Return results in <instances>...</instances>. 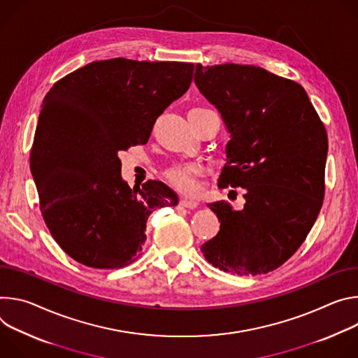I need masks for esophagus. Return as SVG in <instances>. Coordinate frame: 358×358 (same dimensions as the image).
Here are the masks:
<instances>
[{"label":"esophagus","instance_id":"esophagus-1","mask_svg":"<svg viewBox=\"0 0 358 358\" xmlns=\"http://www.w3.org/2000/svg\"><path fill=\"white\" fill-rule=\"evenodd\" d=\"M197 205H199V202H197L196 199H190V197H182L180 199V206H183V208L194 209Z\"/></svg>","mask_w":358,"mask_h":358}]
</instances>
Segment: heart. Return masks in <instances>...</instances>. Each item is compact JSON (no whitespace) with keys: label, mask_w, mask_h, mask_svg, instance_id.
Masks as SVG:
<instances>
[{"label":"heart","mask_w":358,"mask_h":358,"mask_svg":"<svg viewBox=\"0 0 358 358\" xmlns=\"http://www.w3.org/2000/svg\"><path fill=\"white\" fill-rule=\"evenodd\" d=\"M199 173L201 168L197 165H178L166 172V178L175 187L190 193L196 189L194 178Z\"/></svg>","instance_id":"heart-1"}]
</instances>
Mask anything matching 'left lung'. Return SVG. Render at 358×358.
Here are the masks:
<instances>
[{"label": "left lung", "instance_id": "left-lung-1", "mask_svg": "<svg viewBox=\"0 0 358 358\" xmlns=\"http://www.w3.org/2000/svg\"><path fill=\"white\" fill-rule=\"evenodd\" d=\"M194 84L230 134L219 186L245 189L242 210L208 203L220 230L201 250L227 273H268L296 253L320 213L326 128L301 85L260 66L196 64Z\"/></svg>", "mask_w": 358, "mask_h": 358}]
</instances>
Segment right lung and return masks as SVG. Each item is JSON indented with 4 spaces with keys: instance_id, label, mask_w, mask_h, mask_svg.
I'll return each mask as SVG.
<instances>
[{
    "instance_id": "right-lung-1",
    "label": "right lung",
    "mask_w": 358,
    "mask_h": 358,
    "mask_svg": "<svg viewBox=\"0 0 358 358\" xmlns=\"http://www.w3.org/2000/svg\"><path fill=\"white\" fill-rule=\"evenodd\" d=\"M193 64L95 61L45 95L29 155L43 217L59 248L94 268L135 262L146 222L176 193L148 180L131 189L119 153L145 145L159 115L190 87Z\"/></svg>"
}]
</instances>
